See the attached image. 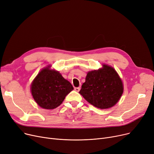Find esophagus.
<instances>
[{
    "mask_svg": "<svg viewBox=\"0 0 154 154\" xmlns=\"http://www.w3.org/2000/svg\"><path fill=\"white\" fill-rule=\"evenodd\" d=\"M80 89H81V88H80L79 87H78V88H74V90H75L76 92H79Z\"/></svg>",
    "mask_w": 154,
    "mask_h": 154,
    "instance_id": "esophagus-1",
    "label": "esophagus"
}]
</instances>
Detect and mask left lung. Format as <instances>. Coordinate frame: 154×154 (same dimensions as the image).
<instances>
[{
  "mask_svg": "<svg viewBox=\"0 0 154 154\" xmlns=\"http://www.w3.org/2000/svg\"><path fill=\"white\" fill-rule=\"evenodd\" d=\"M123 92L121 78L116 71L108 65H103V68L89 72L79 91L87 101L102 109L115 106Z\"/></svg>",
  "mask_w": 154,
  "mask_h": 154,
  "instance_id": "1",
  "label": "left lung"
}]
</instances>
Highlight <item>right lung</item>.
<instances>
[{
  "mask_svg": "<svg viewBox=\"0 0 154 154\" xmlns=\"http://www.w3.org/2000/svg\"><path fill=\"white\" fill-rule=\"evenodd\" d=\"M51 66L39 72L31 85L32 97L39 106L53 109L60 105L73 88L58 71L51 70Z\"/></svg>",
  "mask_w": 154,
  "mask_h": 154,
  "instance_id": "obj_1",
  "label": "right lung"
}]
</instances>
